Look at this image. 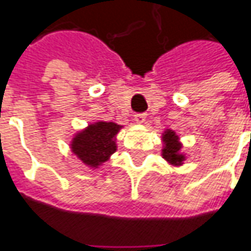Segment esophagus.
<instances>
[{
    "instance_id": "34e87169",
    "label": "esophagus",
    "mask_w": 251,
    "mask_h": 251,
    "mask_svg": "<svg viewBox=\"0 0 251 251\" xmlns=\"http://www.w3.org/2000/svg\"><path fill=\"white\" fill-rule=\"evenodd\" d=\"M145 119H147V114H145V113H138V114H135V116H134V121H135V123H138V124H143V123H145Z\"/></svg>"
}]
</instances>
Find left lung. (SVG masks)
Wrapping results in <instances>:
<instances>
[{
	"label": "left lung",
	"instance_id": "1",
	"mask_svg": "<svg viewBox=\"0 0 251 251\" xmlns=\"http://www.w3.org/2000/svg\"><path fill=\"white\" fill-rule=\"evenodd\" d=\"M162 143H164L162 158L172 167H181L186 157L182 152V143L179 141V135L174 130L168 128L162 132Z\"/></svg>",
	"mask_w": 251,
	"mask_h": 251
}]
</instances>
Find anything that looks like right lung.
<instances>
[{
    "instance_id": "1",
    "label": "right lung",
    "mask_w": 251,
    "mask_h": 251,
    "mask_svg": "<svg viewBox=\"0 0 251 251\" xmlns=\"http://www.w3.org/2000/svg\"><path fill=\"white\" fill-rule=\"evenodd\" d=\"M123 126L113 121H96L72 138L70 150L90 168H99L117 151L116 135Z\"/></svg>"
}]
</instances>
